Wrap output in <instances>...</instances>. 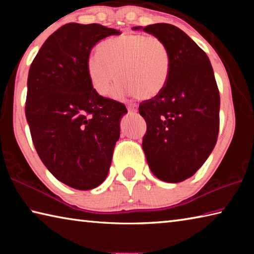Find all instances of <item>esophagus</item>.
<instances>
[{
    "label": "esophagus",
    "instance_id": "obj_1",
    "mask_svg": "<svg viewBox=\"0 0 254 254\" xmlns=\"http://www.w3.org/2000/svg\"><path fill=\"white\" fill-rule=\"evenodd\" d=\"M127 111H128V113H136L137 106L135 104H128L127 105Z\"/></svg>",
    "mask_w": 254,
    "mask_h": 254
}]
</instances>
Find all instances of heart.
Masks as SVG:
<instances>
[{
	"mask_svg": "<svg viewBox=\"0 0 254 254\" xmlns=\"http://www.w3.org/2000/svg\"><path fill=\"white\" fill-rule=\"evenodd\" d=\"M86 62L88 79L97 94H109L115 79V95L133 93L148 100L162 92L169 78L170 53L161 38L130 33L106 40Z\"/></svg>",
	"mask_w": 254,
	"mask_h": 254,
	"instance_id": "heart-1",
	"label": "heart"
}]
</instances>
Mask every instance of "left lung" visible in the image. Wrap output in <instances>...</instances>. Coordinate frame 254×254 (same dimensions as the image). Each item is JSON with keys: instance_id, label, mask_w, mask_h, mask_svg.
<instances>
[{"instance_id": "8db88e82", "label": "left lung", "mask_w": 254, "mask_h": 254, "mask_svg": "<svg viewBox=\"0 0 254 254\" xmlns=\"http://www.w3.org/2000/svg\"><path fill=\"white\" fill-rule=\"evenodd\" d=\"M143 30L168 46L170 72L162 92L140 103L147 122L142 148L157 178L180 183L203 166L216 144L220 92L207 55L183 30L168 23Z\"/></svg>"}]
</instances>
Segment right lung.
Returning <instances> with one entry per match:
<instances>
[{
	"label": "right lung",
	"instance_id": "1",
	"mask_svg": "<svg viewBox=\"0 0 254 254\" xmlns=\"http://www.w3.org/2000/svg\"><path fill=\"white\" fill-rule=\"evenodd\" d=\"M119 34L97 23H67L45 41L29 69L25 117L34 148L59 182L79 190L105 180L127 113L123 103L94 91L86 70L93 47Z\"/></svg>",
	"mask_w": 254,
	"mask_h": 254
}]
</instances>
